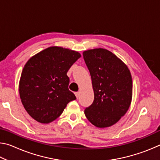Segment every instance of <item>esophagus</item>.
Returning <instances> with one entry per match:
<instances>
[{
	"instance_id": "obj_1",
	"label": "esophagus",
	"mask_w": 160,
	"mask_h": 160,
	"mask_svg": "<svg viewBox=\"0 0 160 160\" xmlns=\"http://www.w3.org/2000/svg\"><path fill=\"white\" fill-rule=\"evenodd\" d=\"M75 96H76V98L78 99V97H79V96H80V92H75Z\"/></svg>"
}]
</instances>
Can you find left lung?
Here are the masks:
<instances>
[{"label":"left lung","instance_id":"obj_1","mask_svg":"<svg viewBox=\"0 0 160 160\" xmlns=\"http://www.w3.org/2000/svg\"><path fill=\"white\" fill-rule=\"evenodd\" d=\"M83 58L94 94L93 103L85 109V116L97 128L112 126L126 114L131 105V72L120 58L105 48L85 51Z\"/></svg>","mask_w":160,"mask_h":160}]
</instances>
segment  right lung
<instances>
[{
	"label": "right lung",
	"mask_w": 160,
	"mask_h": 160,
	"mask_svg": "<svg viewBox=\"0 0 160 160\" xmlns=\"http://www.w3.org/2000/svg\"><path fill=\"white\" fill-rule=\"evenodd\" d=\"M80 53L60 47L40 51L27 62L22 72L19 92L29 116L42 123L56 120L67 104L76 99L68 90L67 72Z\"/></svg>",
	"instance_id": "1"
}]
</instances>
